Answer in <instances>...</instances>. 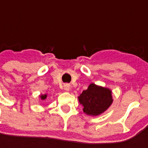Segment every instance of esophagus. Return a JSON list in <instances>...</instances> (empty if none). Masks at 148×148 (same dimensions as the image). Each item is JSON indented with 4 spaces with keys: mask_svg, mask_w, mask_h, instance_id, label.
Masks as SVG:
<instances>
[{
    "mask_svg": "<svg viewBox=\"0 0 148 148\" xmlns=\"http://www.w3.org/2000/svg\"><path fill=\"white\" fill-rule=\"evenodd\" d=\"M64 89L65 91H69V90H70V85H69V84H64Z\"/></svg>",
    "mask_w": 148,
    "mask_h": 148,
    "instance_id": "obj_1",
    "label": "esophagus"
}]
</instances>
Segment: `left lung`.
I'll return each mask as SVG.
<instances>
[{"instance_id":"obj_1","label":"left lung","mask_w":148,"mask_h":148,"mask_svg":"<svg viewBox=\"0 0 148 148\" xmlns=\"http://www.w3.org/2000/svg\"><path fill=\"white\" fill-rule=\"evenodd\" d=\"M79 102L83 106L84 112L88 116H99L107 111L112 105V90L106 87L90 84L78 97Z\"/></svg>"}]
</instances>
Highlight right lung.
I'll return each mask as SVG.
<instances>
[{
    "mask_svg": "<svg viewBox=\"0 0 148 148\" xmlns=\"http://www.w3.org/2000/svg\"><path fill=\"white\" fill-rule=\"evenodd\" d=\"M40 98V99L41 100H45L47 98H48V94L47 93H44V94H40V96H39Z\"/></svg>",
    "mask_w": 148,
    "mask_h": 148,
    "instance_id": "obj_1",
    "label": "right lung"
}]
</instances>
